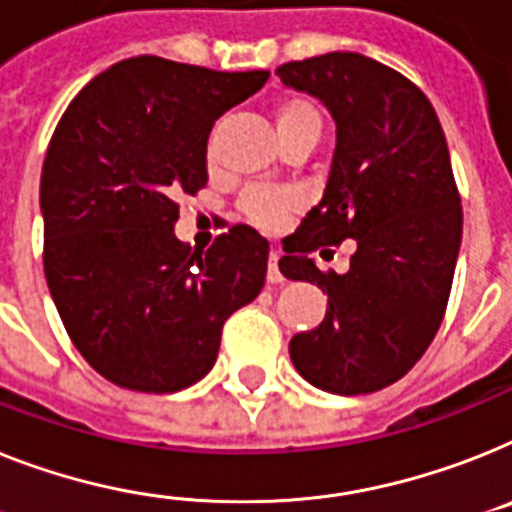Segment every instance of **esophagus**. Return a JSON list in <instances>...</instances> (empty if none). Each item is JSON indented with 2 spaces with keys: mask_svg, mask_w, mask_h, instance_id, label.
Wrapping results in <instances>:
<instances>
[{
  "mask_svg": "<svg viewBox=\"0 0 512 512\" xmlns=\"http://www.w3.org/2000/svg\"><path fill=\"white\" fill-rule=\"evenodd\" d=\"M278 252H270V260H268V283H281L283 276L281 270H278Z\"/></svg>",
  "mask_w": 512,
  "mask_h": 512,
  "instance_id": "esophagus-1",
  "label": "esophagus"
}]
</instances>
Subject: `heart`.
<instances>
[{
    "label": "heart",
    "instance_id": "b5f03b06",
    "mask_svg": "<svg viewBox=\"0 0 512 512\" xmlns=\"http://www.w3.org/2000/svg\"><path fill=\"white\" fill-rule=\"evenodd\" d=\"M273 122H276L281 143L296 137H320L322 111L307 96H281L273 103ZM244 218L255 223L257 229L276 231L294 216L296 200L281 190H249L239 200Z\"/></svg>",
    "mask_w": 512,
    "mask_h": 512
}]
</instances>
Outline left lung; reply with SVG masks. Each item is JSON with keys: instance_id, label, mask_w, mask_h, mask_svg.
<instances>
[{"instance_id": "8db88e82", "label": "left lung", "mask_w": 512, "mask_h": 512, "mask_svg": "<svg viewBox=\"0 0 512 512\" xmlns=\"http://www.w3.org/2000/svg\"><path fill=\"white\" fill-rule=\"evenodd\" d=\"M276 75L336 122L322 200L278 263L328 294L325 320L291 338V362L325 393H375L422 359L448 307L463 210L445 132L409 77L364 54L330 51ZM343 238L357 244L352 268L322 274L308 252Z\"/></svg>"}]
</instances>
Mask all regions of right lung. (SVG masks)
<instances>
[{
    "label": "right lung",
    "instance_id": "1",
    "mask_svg": "<svg viewBox=\"0 0 512 512\" xmlns=\"http://www.w3.org/2000/svg\"><path fill=\"white\" fill-rule=\"evenodd\" d=\"M268 77L145 54L93 77L59 119L41 171L46 283L75 349L119 388L203 380L223 322L263 289L255 229L231 226L203 255L174 223L176 197L208 182L216 119Z\"/></svg>",
    "mask_w": 512,
    "mask_h": 512
}]
</instances>
